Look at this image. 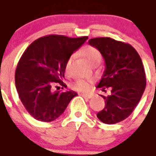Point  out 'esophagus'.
<instances>
[{"label":"esophagus","instance_id":"1","mask_svg":"<svg viewBox=\"0 0 156 156\" xmlns=\"http://www.w3.org/2000/svg\"><path fill=\"white\" fill-rule=\"evenodd\" d=\"M81 96L85 98H88V99L93 97V95L90 94H81Z\"/></svg>","mask_w":156,"mask_h":156}]
</instances>
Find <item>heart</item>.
Listing matches in <instances>:
<instances>
[{"instance_id":"obj_1","label":"heart","mask_w":156,"mask_h":156,"mask_svg":"<svg viewBox=\"0 0 156 156\" xmlns=\"http://www.w3.org/2000/svg\"><path fill=\"white\" fill-rule=\"evenodd\" d=\"M81 54L83 58H84L86 61L88 62L89 64L94 63L96 62H99L101 59V55L100 52L94 47L91 46H87L84 48H83L81 51ZM71 59H68L65 69L66 71H68L69 66H70ZM92 80H86V79H78L73 83V88L78 90V91H86L88 88H90Z\"/></svg>"}]
</instances>
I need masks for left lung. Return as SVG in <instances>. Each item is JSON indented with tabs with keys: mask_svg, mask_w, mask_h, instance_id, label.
I'll use <instances>...</instances> for the list:
<instances>
[{
	"mask_svg": "<svg viewBox=\"0 0 156 156\" xmlns=\"http://www.w3.org/2000/svg\"><path fill=\"white\" fill-rule=\"evenodd\" d=\"M97 48L105 62V70L97 88L108 94L101 95L105 107L97 117L103 123L113 124L128 118L144 94L146 78L144 65L131 45L110 37H97L88 41Z\"/></svg>",
	"mask_w": 156,
	"mask_h": 156,
	"instance_id": "1",
	"label": "left lung"
}]
</instances>
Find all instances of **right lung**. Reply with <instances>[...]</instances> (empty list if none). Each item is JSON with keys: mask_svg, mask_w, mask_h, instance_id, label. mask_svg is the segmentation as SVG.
<instances>
[{"mask_svg": "<svg viewBox=\"0 0 156 156\" xmlns=\"http://www.w3.org/2000/svg\"><path fill=\"white\" fill-rule=\"evenodd\" d=\"M88 37L72 38L62 35L40 37L27 48L16 69L15 83L22 105L32 117L51 122L62 115L73 91H51L54 83L65 86V66Z\"/></svg>", "mask_w": 156, "mask_h": 156, "instance_id": "add662e5", "label": "right lung"}]
</instances>
